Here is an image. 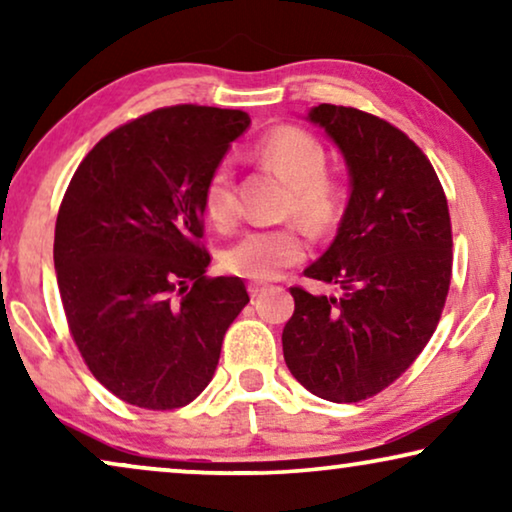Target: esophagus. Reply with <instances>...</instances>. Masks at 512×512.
<instances>
[{"mask_svg":"<svg viewBox=\"0 0 512 512\" xmlns=\"http://www.w3.org/2000/svg\"><path fill=\"white\" fill-rule=\"evenodd\" d=\"M263 289H265V286H263V284H258V282H254V284H249V296H251V298L261 296V293H263Z\"/></svg>","mask_w":512,"mask_h":512,"instance_id":"1","label":"esophagus"}]
</instances>
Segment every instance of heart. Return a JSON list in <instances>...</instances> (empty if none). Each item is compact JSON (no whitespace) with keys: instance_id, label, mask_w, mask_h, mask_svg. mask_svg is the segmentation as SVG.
I'll return each instance as SVG.
<instances>
[{"instance_id":"obj_1","label":"heart","mask_w":512,"mask_h":512,"mask_svg":"<svg viewBox=\"0 0 512 512\" xmlns=\"http://www.w3.org/2000/svg\"><path fill=\"white\" fill-rule=\"evenodd\" d=\"M251 156L289 184L284 202L286 216H296L314 233H326L338 226L347 207V188L340 177L326 170L328 151L312 132L282 125L258 139ZM202 212L219 230H230L237 223L235 184L226 165L209 172L202 186ZM305 249V235L296 223L256 228L223 249L221 265L230 275L268 282L303 261Z\"/></svg>"}]
</instances>
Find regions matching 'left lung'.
I'll return each instance as SVG.
<instances>
[{
	"instance_id": "1",
	"label": "left lung",
	"mask_w": 512,
	"mask_h": 512,
	"mask_svg": "<svg viewBox=\"0 0 512 512\" xmlns=\"http://www.w3.org/2000/svg\"><path fill=\"white\" fill-rule=\"evenodd\" d=\"M310 121L345 153L352 195L333 244L305 270L340 293L291 286L284 361L314 396L359 403L396 382L436 331L452 279L450 209L429 158L396 125L335 104Z\"/></svg>"
}]
</instances>
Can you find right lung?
Wrapping results in <instances>:
<instances>
[{
	"instance_id": "1",
	"label": "right lung",
	"mask_w": 512,
	"mask_h": 512,
	"mask_svg": "<svg viewBox=\"0 0 512 512\" xmlns=\"http://www.w3.org/2000/svg\"><path fill=\"white\" fill-rule=\"evenodd\" d=\"M240 109L177 104L102 137L76 167L53 261L69 333L95 380L146 410L184 408L214 377L249 303L240 277H207L202 186Z\"/></svg>"
}]
</instances>
